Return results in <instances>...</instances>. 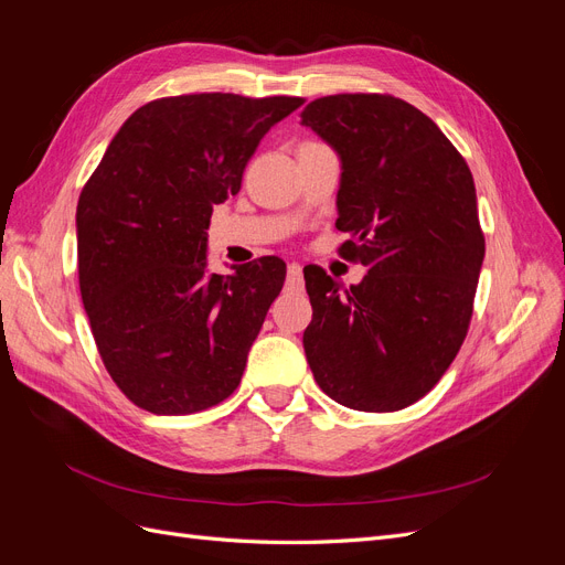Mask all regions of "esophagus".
Masks as SVG:
<instances>
[{
	"label": "esophagus",
	"mask_w": 565,
	"mask_h": 565,
	"mask_svg": "<svg viewBox=\"0 0 565 565\" xmlns=\"http://www.w3.org/2000/svg\"><path fill=\"white\" fill-rule=\"evenodd\" d=\"M287 287H292V289L301 287V266L299 264L287 266Z\"/></svg>",
	"instance_id": "1"
}]
</instances>
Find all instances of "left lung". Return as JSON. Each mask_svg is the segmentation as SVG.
Instances as JSON below:
<instances>
[{
	"label": "left lung",
	"instance_id": "8db88e82",
	"mask_svg": "<svg viewBox=\"0 0 565 565\" xmlns=\"http://www.w3.org/2000/svg\"><path fill=\"white\" fill-rule=\"evenodd\" d=\"M301 125L341 160L337 228L351 241L339 254L367 266L349 289L303 268L306 361L332 401L403 409L438 384L469 330L486 256L473 177L434 119L396 96H322Z\"/></svg>",
	"mask_w": 565,
	"mask_h": 565
}]
</instances>
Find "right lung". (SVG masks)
<instances>
[{
    "instance_id": "1",
    "label": "right lung",
    "mask_w": 565,
    "mask_h": 565,
    "mask_svg": "<svg viewBox=\"0 0 565 565\" xmlns=\"http://www.w3.org/2000/svg\"><path fill=\"white\" fill-rule=\"evenodd\" d=\"M297 96L158 98L119 127L77 202L84 311L125 396L156 415L207 409L241 384L285 282L278 256L207 270L214 204L241 191L266 131Z\"/></svg>"
}]
</instances>
